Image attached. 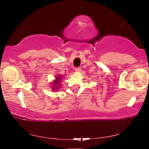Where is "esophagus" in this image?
<instances>
[{
  "label": "esophagus",
  "instance_id": "34e87169",
  "mask_svg": "<svg viewBox=\"0 0 149 149\" xmlns=\"http://www.w3.org/2000/svg\"><path fill=\"white\" fill-rule=\"evenodd\" d=\"M75 71L76 72H79L81 71V68H75Z\"/></svg>",
  "mask_w": 149,
  "mask_h": 149
}]
</instances>
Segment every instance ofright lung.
<instances>
[{"instance_id":"1","label":"right lung","mask_w":149,"mask_h":149,"mask_svg":"<svg viewBox=\"0 0 149 149\" xmlns=\"http://www.w3.org/2000/svg\"><path fill=\"white\" fill-rule=\"evenodd\" d=\"M62 77L63 76H62V75H58L55 77V79L53 80V81L50 83V87H51L52 91H57L61 87Z\"/></svg>"}]
</instances>
